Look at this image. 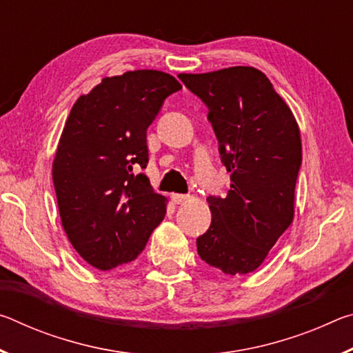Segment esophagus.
<instances>
[{"label":"esophagus","mask_w":353,"mask_h":353,"mask_svg":"<svg viewBox=\"0 0 353 353\" xmlns=\"http://www.w3.org/2000/svg\"><path fill=\"white\" fill-rule=\"evenodd\" d=\"M171 199H172V202H174V204H183V202H187V201L190 199V196L172 193V194H171Z\"/></svg>","instance_id":"obj_1"}]
</instances>
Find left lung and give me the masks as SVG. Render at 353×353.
Returning a JSON list of instances; mask_svg holds the SVG:
<instances>
[{
    "label": "left lung",
    "instance_id": "left-lung-1",
    "mask_svg": "<svg viewBox=\"0 0 353 353\" xmlns=\"http://www.w3.org/2000/svg\"><path fill=\"white\" fill-rule=\"evenodd\" d=\"M179 79L208 107L232 181L224 199L207 198L212 224L196 240L198 254L224 274H249L294 218L301 130L271 81L254 67L182 73Z\"/></svg>",
    "mask_w": 353,
    "mask_h": 353
}]
</instances>
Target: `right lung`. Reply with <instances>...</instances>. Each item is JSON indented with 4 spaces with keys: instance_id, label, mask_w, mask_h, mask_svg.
<instances>
[{
    "instance_id": "obj_1",
    "label": "right lung",
    "mask_w": 353,
    "mask_h": 353,
    "mask_svg": "<svg viewBox=\"0 0 353 353\" xmlns=\"http://www.w3.org/2000/svg\"><path fill=\"white\" fill-rule=\"evenodd\" d=\"M181 88L157 70L104 77L65 121L52 162L59 214L76 252L97 270L135 260L165 218L166 198L134 168H146V130Z\"/></svg>"
}]
</instances>
